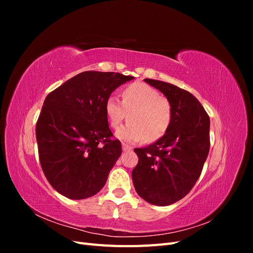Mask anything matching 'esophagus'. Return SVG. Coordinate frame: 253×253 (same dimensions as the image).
Returning <instances> with one entry per match:
<instances>
[{"mask_svg":"<svg viewBox=\"0 0 253 253\" xmlns=\"http://www.w3.org/2000/svg\"><path fill=\"white\" fill-rule=\"evenodd\" d=\"M133 148L131 147V145H128V144H126V143H122V150H124L125 152H126V151H131Z\"/></svg>","mask_w":253,"mask_h":253,"instance_id":"esophagus-1","label":"esophagus"}]
</instances>
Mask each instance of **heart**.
Returning <instances> with one entry per match:
<instances>
[{"label":"heart","instance_id":"heart-1","mask_svg":"<svg viewBox=\"0 0 253 253\" xmlns=\"http://www.w3.org/2000/svg\"><path fill=\"white\" fill-rule=\"evenodd\" d=\"M121 96L122 102L111 96L104 105L112 128H118L126 118L129 121L117 131L118 138L128 142L143 139L153 142L168 132L173 120L172 103L156 88L149 84L135 82L122 90Z\"/></svg>","mask_w":253,"mask_h":253}]
</instances>
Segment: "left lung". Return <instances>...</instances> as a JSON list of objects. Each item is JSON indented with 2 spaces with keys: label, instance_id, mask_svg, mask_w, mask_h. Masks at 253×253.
<instances>
[{
  "label": "left lung",
  "instance_id": "1",
  "mask_svg": "<svg viewBox=\"0 0 253 253\" xmlns=\"http://www.w3.org/2000/svg\"><path fill=\"white\" fill-rule=\"evenodd\" d=\"M169 99L173 120L154 143L135 149V190L145 202L169 206L185 197L200 178L210 149V119L200 101L174 84L144 79Z\"/></svg>",
  "mask_w": 253,
  "mask_h": 253
}]
</instances>
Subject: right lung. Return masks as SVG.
I'll list each match as a JSON object with an SVG mask.
<instances>
[{"mask_svg": "<svg viewBox=\"0 0 253 253\" xmlns=\"http://www.w3.org/2000/svg\"><path fill=\"white\" fill-rule=\"evenodd\" d=\"M134 79L119 73L83 72L46 96L37 121L41 168L51 187L71 200L95 195L121 155L105 115L106 99Z\"/></svg>", "mask_w": 253, "mask_h": 253, "instance_id": "obj_1", "label": "right lung"}]
</instances>
